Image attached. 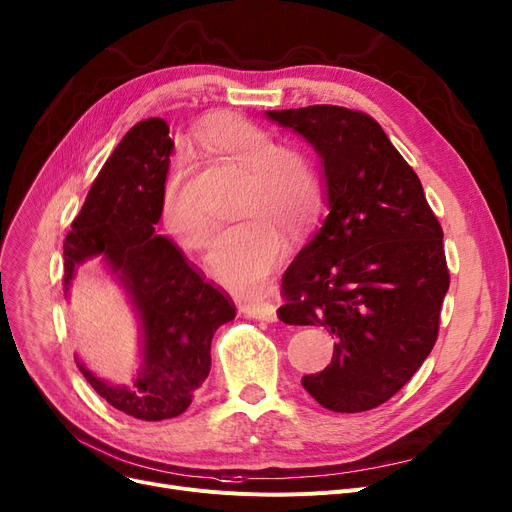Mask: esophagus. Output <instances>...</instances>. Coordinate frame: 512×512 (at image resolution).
I'll use <instances>...</instances> for the list:
<instances>
[{
  "mask_svg": "<svg viewBox=\"0 0 512 512\" xmlns=\"http://www.w3.org/2000/svg\"><path fill=\"white\" fill-rule=\"evenodd\" d=\"M240 311L245 317L267 321V324H274V321H278V307L272 301H263V299L249 301L240 307Z\"/></svg>",
  "mask_w": 512,
  "mask_h": 512,
  "instance_id": "esophagus-1",
  "label": "esophagus"
}]
</instances>
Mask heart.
I'll return each instance as SVG.
<instances>
[{
	"label": "heart",
	"mask_w": 512,
	"mask_h": 512,
	"mask_svg": "<svg viewBox=\"0 0 512 512\" xmlns=\"http://www.w3.org/2000/svg\"><path fill=\"white\" fill-rule=\"evenodd\" d=\"M199 139L213 153L245 170L238 201V213H245V218L213 238L207 265L224 284L255 290L286 257L288 240L282 226L303 230L315 215L317 174L303 153L276 147L270 134L238 116L207 120ZM184 178L186 166L178 164L161 197V218L180 245L199 249L209 238L211 220L186 201Z\"/></svg>",
	"instance_id": "1"
}]
</instances>
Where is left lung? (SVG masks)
Segmentation results:
<instances>
[{
    "instance_id": "obj_1",
    "label": "left lung",
    "mask_w": 512,
    "mask_h": 512,
    "mask_svg": "<svg viewBox=\"0 0 512 512\" xmlns=\"http://www.w3.org/2000/svg\"><path fill=\"white\" fill-rule=\"evenodd\" d=\"M324 168L328 215L282 278L290 326L336 336L332 363L303 388L336 413L380 407L432 353L450 276L444 232L382 126L338 105L270 110Z\"/></svg>"
}]
</instances>
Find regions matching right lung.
Segmentation results:
<instances>
[{"instance_id":"obj_1","label":"right lung","mask_w":512,"mask_h":512,"mask_svg":"<svg viewBox=\"0 0 512 512\" xmlns=\"http://www.w3.org/2000/svg\"><path fill=\"white\" fill-rule=\"evenodd\" d=\"M174 141L161 118L134 124L105 161L64 242V294L78 267L99 257L126 292L141 330V365L130 386L110 384L83 361L95 392L130 417L182 415L211 367V338L236 315L234 303L155 234Z\"/></svg>"}]
</instances>
